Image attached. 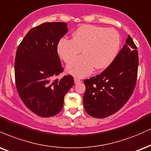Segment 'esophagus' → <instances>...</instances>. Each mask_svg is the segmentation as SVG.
Wrapping results in <instances>:
<instances>
[{"instance_id":"esophagus-1","label":"esophagus","mask_w":151,"mask_h":151,"mask_svg":"<svg viewBox=\"0 0 151 151\" xmlns=\"http://www.w3.org/2000/svg\"><path fill=\"white\" fill-rule=\"evenodd\" d=\"M74 83H80V82H81V81L80 80V79H77V78H74Z\"/></svg>"}]
</instances>
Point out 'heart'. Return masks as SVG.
I'll return each mask as SVG.
<instances>
[{"label":"heart","instance_id":"heart-1","mask_svg":"<svg viewBox=\"0 0 151 151\" xmlns=\"http://www.w3.org/2000/svg\"><path fill=\"white\" fill-rule=\"evenodd\" d=\"M120 46V36L112 28L83 25L72 34V39H62L58 53L65 63H70L83 50L84 55L72 62L67 72L77 77L88 75L96 70L106 68L114 60Z\"/></svg>","mask_w":151,"mask_h":151}]
</instances>
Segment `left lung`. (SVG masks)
I'll list each match as a JSON object with an SVG mask.
<instances>
[{
    "mask_svg": "<svg viewBox=\"0 0 151 151\" xmlns=\"http://www.w3.org/2000/svg\"><path fill=\"white\" fill-rule=\"evenodd\" d=\"M139 53L129 35L126 44L105 70L83 81V106L91 117L105 118L117 112L133 93L137 79Z\"/></svg>",
    "mask_w": 151,
    "mask_h": 151,
    "instance_id": "obj_1",
    "label": "left lung"
}]
</instances>
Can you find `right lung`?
<instances>
[{
	"label": "right lung",
	"instance_id": "right-lung-1",
	"mask_svg": "<svg viewBox=\"0 0 151 151\" xmlns=\"http://www.w3.org/2000/svg\"><path fill=\"white\" fill-rule=\"evenodd\" d=\"M66 22H45L34 27L17 47L14 77L19 97L43 117L61 111L64 97L74 84L72 76L55 79L63 72L58 53L60 40L68 32Z\"/></svg>",
	"mask_w": 151,
	"mask_h": 151
}]
</instances>
